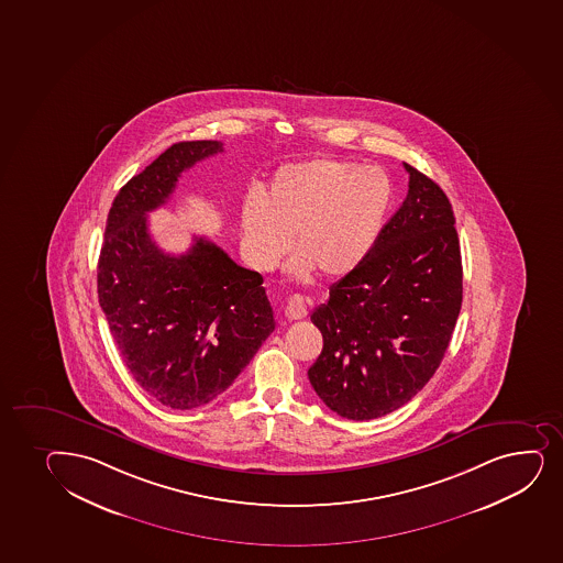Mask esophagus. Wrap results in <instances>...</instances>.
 <instances>
[{"mask_svg": "<svg viewBox=\"0 0 563 563\" xmlns=\"http://www.w3.org/2000/svg\"><path fill=\"white\" fill-rule=\"evenodd\" d=\"M285 317L288 320H303L307 317V305H305L303 297L294 296L288 299Z\"/></svg>", "mask_w": 563, "mask_h": 563, "instance_id": "34e87169", "label": "esophagus"}]
</instances>
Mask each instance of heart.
<instances>
[{
	"mask_svg": "<svg viewBox=\"0 0 563 563\" xmlns=\"http://www.w3.org/2000/svg\"><path fill=\"white\" fill-rule=\"evenodd\" d=\"M391 202V181L378 168L342 158L283 166L264 198L251 195L243 202L246 258L260 272H273L294 246L296 277H346L373 251Z\"/></svg>",
	"mask_w": 563,
	"mask_h": 563,
	"instance_id": "obj_1",
	"label": "heart"
}]
</instances>
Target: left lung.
<instances>
[{
    "mask_svg": "<svg viewBox=\"0 0 563 563\" xmlns=\"http://www.w3.org/2000/svg\"><path fill=\"white\" fill-rule=\"evenodd\" d=\"M405 168V202L365 262L310 314L323 336L310 386L329 410L354 421L387 416L427 386L461 312L453 208L430 177Z\"/></svg>",
    "mask_w": 563,
    "mask_h": 563,
    "instance_id": "8db88e82",
    "label": "left lung"
}]
</instances>
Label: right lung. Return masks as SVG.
Instances as JSON below:
<instances>
[{"instance_id": "add662e5", "label": "right lung", "mask_w": 563, "mask_h": 563, "mask_svg": "<svg viewBox=\"0 0 563 563\" xmlns=\"http://www.w3.org/2000/svg\"><path fill=\"white\" fill-rule=\"evenodd\" d=\"M221 152L217 140L179 142L131 177L108 213L97 266L99 303L129 373L172 410L227 391L275 329L260 273L206 238L174 256L150 235L147 213L168 202L181 172Z\"/></svg>"}]
</instances>
